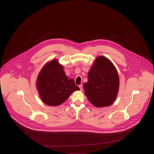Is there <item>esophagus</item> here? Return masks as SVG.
<instances>
[{"instance_id": "esophagus-1", "label": "esophagus", "mask_w": 154, "mask_h": 154, "mask_svg": "<svg viewBox=\"0 0 154 154\" xmlns=\"http://www.w3.org/2000/svg\"><path fill=\"white\" fill-rule=\"evenodd\" d=\"M79 87L80 88V91H82V90H83V86H82V85H80L79 86Z\"/></svg>"}]
</instances>
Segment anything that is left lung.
Here are the masks:
<instances>
[{
	"label": "left lung",
	"mask_w": 154,
	"mask_h": 154,
	"mask_svg": "<svg viewBox=\"0 0 154 154\" xmlns=\"http://www.w3.org/2000/svg\"><path fill=\"white\" fill-rule=\"evenodd\" d=\"M119 87V75L114 64L105 57H97L88 72V82L83 84L88 99L97 108L109 106L117 97Z\"/></svg>",
	"instance_id": "left-lung-1"
}]
</instances>
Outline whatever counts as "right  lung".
Listing matches in <instances>:
<instances>
[{
    "label": "right lung",
    "instance_id": "right-lung-1",
    "mask_svg": "<svg viewBox=\"0 0 154 154\" xmlns=\"http://www.w3.org/2000/svg\"><path fill=\"white\" fill-rule=\"evenodd\" d=\"M63 66L54 59L41 69L36 88L41 100L49 106H58L66 100L75 91L80 90L72 79H69Z\"/></svg>",
    "mask_w": 154,
    "mask_h": 154
}]
</instances>
